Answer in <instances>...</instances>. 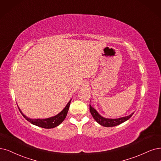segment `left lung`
I'll return each instance as SVG.
<instances>
[{
	"mask_svg": "<svg viewBox=\"0 0 161 161\" xmlns=\"http://www.w3.org/2000/svg\"><path fill=\"white\" fill-rule=\"evenodd\" d=\"M90 111L92 115L93 116V119L96 120V122H97L101 125H102L103 127H114L119 125L127 121L129 118H130L134 112L132 113L131 114L125 116V117H123L120 118H117V119H109V118H105L103 116L101 115L97 111L96 109H94L93 107L90 104Z\"/></svg>",
	"mask_w": 161,
	"mask_h": 161,
	"instance_id": "obj_1",
	"label": "left lung"
}]
</instances>
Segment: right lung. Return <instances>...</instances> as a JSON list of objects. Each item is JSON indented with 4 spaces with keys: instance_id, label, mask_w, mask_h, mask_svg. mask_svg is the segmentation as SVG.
Listing matches in <instances>:
<instances>
[{
    "instance_id": "1",
    "label": "right lung",
    "mask_w": 161,
    "mask_h": 161,
    "mask_svg": "<svg viewBox=\"0 0 161 161\" xmlns=\"http://www.w3.org/2000/svg\"><path fill=\"white\" fill-rule=\"evenodd\" d=\"M71 101V99L69 100V102L68 103L66 106H65L64 109L61 112H59L58 114H57L55 116L46 119H31L26 117L23 114L20 109L19 108V105H18V108H19V111L21 113V114L23 115V117L31 123L40 127H42L45 129H52L58 126L59 124H61L63 122V121L65 119V118L66 117Z\"/></svg>"
}]
</instances>
